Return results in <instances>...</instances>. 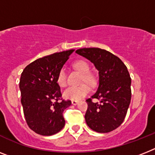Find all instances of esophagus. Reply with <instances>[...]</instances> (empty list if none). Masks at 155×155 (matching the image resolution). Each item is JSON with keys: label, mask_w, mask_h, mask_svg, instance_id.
Wrapping results in <instances>:
<instances>
[{"label": "esophagus", "mask_w": 155, "mask_h": 155, "mask_svg": "<svg viewBox=\"0 0 155 155\" xmlns=\"http://www.w3.org/2000/svg\"><path fill=\"white\" fill-rule=\"evenodd\" d=\"M78 103H79V101H75V100H72V101H71V104H72V105H74V106L77 105Z\"/></svg>", "instance_id": "obj_1"}]
</instances>
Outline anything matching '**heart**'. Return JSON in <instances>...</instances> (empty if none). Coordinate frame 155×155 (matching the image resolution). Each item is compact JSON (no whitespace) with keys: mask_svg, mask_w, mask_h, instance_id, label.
I'll return each instance as SVG.
<instances>
[{"mask_svg":"<svg viewBox=\"0 0 155 155\" xmlns=\"http://www.w3.org/2000/svg\"><path fill=\"white\" fill-rule=\"evenodd\" d=\"M72 67L76 71L82 73L80 82L87 83L89 85L94 86L96 84L97 78L92 72L90 71V65L87 62L84 60H78L72 64ZM57 83L61 87H64L67 86V75L64 68H61L57 76ZM87 84H83L77 87H70L66 89L63 93L64 98L69 100L82 99L83 97L87 96L90 92L89 86Z\"/></svg>","mask_w":155,"mask_h":155,"instance_id":"b5f03b06","label":"heart"}]
</instances>
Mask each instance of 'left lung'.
<instances>
[{"instance_id": "8db88e82", "label": "left lung", "mask_w": 155, "mask_h": 155, "mask_svg": "<svg viewBox=\"0 0 155 155\" xmlns=\"http://www.w3.org/2000/svg\"><path fill=\"white\" fill-rule=\"evenodd\" d=\"M75 53L91 61L99 74L97 91L86 100L87 124L97 132H111L124 121L131 102V77L127 67L118 57L106 49L83 48ZM93 98L100 102L94 103Z\"/></svg>"}]
</instances>
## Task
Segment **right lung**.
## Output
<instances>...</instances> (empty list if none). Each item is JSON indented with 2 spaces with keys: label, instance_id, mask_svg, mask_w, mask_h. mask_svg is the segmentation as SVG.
<instances>
[{
  "label": "right lung",
  "instance_id": "1",
  "mask_svg": "<svg viewBox=\"0 0 155 155\" xmlns=\"http://www.w3.org/2000/svg\"><path fill=\"white\" fill-rule=\"evenodd\" d=\"M74 49L53 53L31 62L19 80L21 103L27 125L41 136L59 132L65 124L63 112L71 106L64 100L57 76Z\"/></svg>",
  "mask_w": 155,
  "mask_h": 155
}]
</instances>
